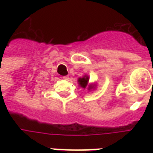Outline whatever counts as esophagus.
<instances>
[{"label": "esophagus", "instance_id": "34e87169", "mask_svg": "<svg viewBox=\"0 0 153 153\" xmlns=\"http://www.w3.org/2000/svg\"><path fill=\"white\" fill-rule=\"evenodd\" d=\"M63 79L65 80H68L69 79V76L68 75H65V76H63Z\"/></svg>", "mask_w": 153, "mask_h": 153}]
</instances>
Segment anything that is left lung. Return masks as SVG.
<instances>
[{
	"label": "left lung",
	"instance_id": "8db88e82",
	"mask_svg": "<svg viewBox=\"0 0 153 153\" xmlns=\"http://www.w3.org/2000/svg\"><path fill=\"white\" fill-rule=\"evenodd\" d=\"M88 77H83V78H79V84L80 86L83 87V88H86V86L88 85Z\"/></svg>",
	"mask_w": 153,
	"mask_h": 153
}]
</instances>
